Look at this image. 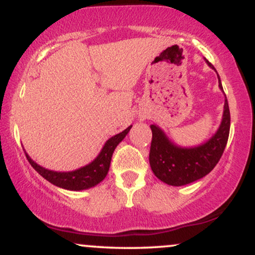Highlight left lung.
Returning a JSON list of instances; mask_svg holds the SVG:
<instances>
[{"instance_id":"1","label":"left lung","mask_w":255,"mask_h":255,"mask_svg":"<svg viewBox=\"0 0 255 255\" xmlns=\"http://www.w3.org/2000/svg\"><path fill=\"white\" fill-rule=\"evenodd\" d=\"M206 63L215 69L207 60ZM218 83L219 89L223 91L221 79ZM151 130L150 165L153 174L160 181L170 186H184L192 183L206 176L217 165L223 154L230 130L229 104L225 99L221 126L215 135L203 145L189 148L180 147L171 142L164 131L156 125H151Z\"/></svg>"}]
</instances>
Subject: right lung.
<instances>
[{
    "label": "right lung",
    "mask_w": 255,
    "mask_h": 255,
    "mask_svg": "<svg viewBox=\"0 0 255 255\" xmlns=\"http://www.w3.org/2000/svg\"><path fill=\"white\" fill-rule=\"evenodd\" d=\"M130 128L131 126L126 128L121 133L110 137L105 142L102 151L99 152L97 158L93 162L74 171L58 172L48 170V169L43 168V166L38 165L36 162H33L27 153H26V157H27L30 164L33 166L34 170L50 183L60 187V188L68 189V191H84V189L95 187L96 184H98L104 180L108 171H109L111 157H113L116 146L125 139L128 131L130 130Z\"/></svg>",
    "instance_id": "right-lung-1"
}]
</instances>
